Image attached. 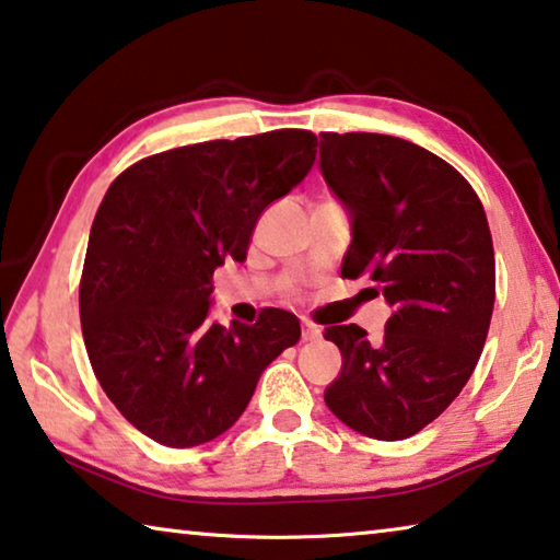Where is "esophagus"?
Instances as JSON below:
<instances>
[{"instance_id":"esophagus-1","label":"esophagus","mask_w":560,"mask_h":560,"mask_svg":"<svg viewBox=\"0 0 560 560\" xmlns=\"http://www.w3.org/2000/svg\"><path fill=\"white\" fill-rule=\"evenodd\" d=\"M301 339L304 341H318L322 339V328L314 324H304V331H301Z\"/></svg>"}]
</instances>
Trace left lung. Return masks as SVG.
<instances>
[{"label": "left lung", "instance_id": "1", "mask_svg": "<svg viewBox=\"0 0 560 560\" xmlns=\"http://www.w3.org/2000/svg\"><path fill=\"white\" fill-rule=\"evenodd\" d=\"M322 174L351 219L341 277L374 281L394 308L381 341L328 326L341 374L324 401L378 441L419 433L460 394L481 357L495 299L486 211L464 176L411 141L324 131Z\"/></svg>", "mask_w": 560, "mask_h": 560}]
</instances>
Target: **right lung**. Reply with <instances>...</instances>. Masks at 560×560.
Masks as SVG:
<instances>
[{"label":"right lung","instance_id":"add662e5","mask_svg":"<svg viewBox=\"0 0 560 560\" xmlns=\"http://www.w3.org/2000/svg\"><path fill=\"white\" fill-rule=\"evenodd\" d=\"M316 137L281 129L168 149L119 174L89 232L84 346L104 394L162 446L191 448L238 421L264 369L301 336L266 308L211 322V277L244 261L264 209L304 182Z\"/></svg>","mask_w":560,"mask_h":560}]
</instances>
